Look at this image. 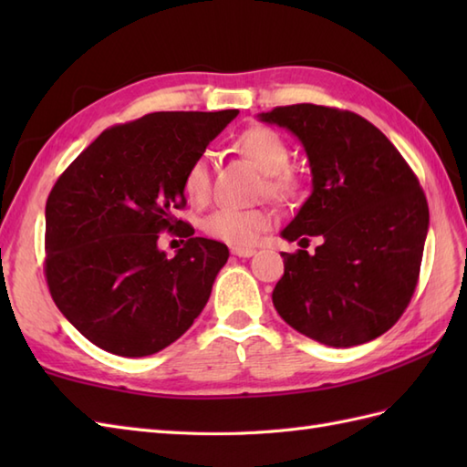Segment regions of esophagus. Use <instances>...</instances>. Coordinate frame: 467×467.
<instances>
[{"mask_svg":"<svg viewBox=\"0 0 467 467\" xmlns=\"http://www.w3.org/2000/svg\"><path fill=\"white\" fill-rule=\"evenodd\" d=\"M231 253L234 256H241V259H249V256L254 254V249H249V246H234Z\"/></svg>","mask_w":467,"mask_h":467,"instance_id":"obj_1","label":"esophagus"}]
</instances>
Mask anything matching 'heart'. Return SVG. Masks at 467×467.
<instances>
[{"mask_svg":"<svg viewBox=\"0 0 467 467\" xmlns=\"http://www.w3.org/2000/svg\"><path fill=\"white\" fill-rule=\"evenodd\" d=\"M236 148L266 174V192L276 198L293 196L299 191L296 178L286 172L289 166V148L273 128L253 126L236 138ZM184 196L192 204H201L211 192V171H208V154H198L188 164L182 176ZM273 216L265 208H239L221 206L202 221V231L213 239L231 246H251L263 231L271 226Z\"/></svg>","mask_w":467,"mask_h":467,"instance_id":"b5f03b06","label":"heart"}]
</instances>
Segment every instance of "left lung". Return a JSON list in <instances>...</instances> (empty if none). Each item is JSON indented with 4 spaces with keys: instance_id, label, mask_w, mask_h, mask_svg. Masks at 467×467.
I'll return each mask as SVG.
<instances>
[{
    "instance_id": "obj_1",
    "label": "left lung",
    "mask_w": 467,
    "mask_h": 467,
    "mask_svg": "<svg viewBox=\"0 0 467 467\" xmlns=\"http://www.w3.org/2000/svg\"><path fill=\"white\" fill-rule=\"evenodd\" d=\"M259 120L293 132L309 158L313 191L281 233L322 244L281 253L273 291L293 329L329 347L375 339L398 323L420 279L430 208L418 176L359 114L317 104L279 106Z\"/></svg>"
}]
</instances>
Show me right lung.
<instances>
[{
	"instance_id": "add662e5",
	"label": "right lung",
	"mask_w": 467,
	"mask_h": 467,
	"mask_svg": "<svg viewBox=\"0 0 467 467\" xmlns=\"http://www.w3.org/2000/svg\"><path fill=\"white\" fill-rule=\"evenodd\" d=\"M236 114L152 112L112 126L56 181L46 202L47 286L100 349L158 353L204 309L228 249L194 236L174 211L186 206L188 164ZM164 230L187 239L172 260L157 249Z\"/></svg>"
}]
</instances>
